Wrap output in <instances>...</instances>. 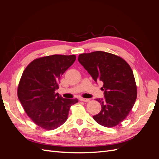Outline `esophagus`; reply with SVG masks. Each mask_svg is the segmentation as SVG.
I'll list each match as a JSON object with an SVG mask.
<instances>
[{"mask_svg": "<svg viewBox=\"0 0 159 159\" xmlns=\"http://www.w3.org/2000/svg\"><path fill=\"white\" fill-rule=\"evenodd\" d=\"M80 100L82 101V102H89L90 101L89 99H86V98H81Z\"/></svg>", "mask_w": 159, "mask_h": 159, "instance_id": "obj_1", "label": "esophagus"}]
</instances>
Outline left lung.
<instances>
[{"label":"left lung","instance_id":"1","mask_svg":"<svg viewBox=\"0 0 159 159\" xmlns=\"http://www.w3.org/2000/svg\"><path fill=\"white\" fill-rule=\"evenodd\" d=\"M78 61L95 82L103 84L105 99H96L102 110L93 116L94 120L105 127L117 126L127 117L137 99L131 67L121 57L102 51L80 54Z\"/></svg>","mask_w":159,"mask_h":159}]
</instances>
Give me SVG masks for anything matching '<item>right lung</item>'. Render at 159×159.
I'll list each match as a JSON object with an SVG mask.
<instances>
[{
	"label": "right lung",
	"mask_w": 159,
	"mask_h": 159,
	"mask_svg": "<svg viewBox=\"0 0 159 159\" xmlns=\"http://www.w3.org/2000/svg\"><path fill=\"white\" fill-rule=\"evenodd\" d=\"M75 55L55 54L39 57L28 64L21 76L18 98L36 125L54 130L68 119L70 107L78 99H65L55 92L60 78L74 64Z\"/></svg>",
	"instance_id": "add662e5"
}]
</instances>
